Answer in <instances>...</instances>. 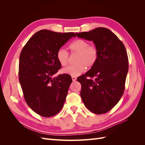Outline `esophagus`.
<instances>
[{
  "label": "esophagus",
  "instance_id": "obj_1",
  "mask_svg": "<svg viewBox=\"0 0 145 145\" xmlns=\"http://www.w3.org/2000/svg\"><path fill=\"white\" fill-rule=\"evenodd\" d=\"M71 77H72V81H73V82L76 81V80H77V77H75V76H72Z\"/></svg>",
  "mask_w": 145,
  "mask_h": 145
}]
</instances>
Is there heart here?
<instances>
[{"label": "heart", "mask_w": 145, "mask_h": 145, "mask_svg": "<svg viewBox=\"0 0 145 145\" xmlns=\"http://www.w3.org/2000/svg\"><path fill=\"white\" fill-rule=\"evenodd\" d=\"M71 53H77L76 64L69 66L62 69V72L72 76H79L85 71L86 67L92 68L97 63L99 59V51L95 45H89V42L83 39H76L69 46ZM56 57L59 63L62 66L67 65L69 54L64 48H60L57 51Z\"/></svg>", "instance_id": "b5f03b06"}]
</instances>
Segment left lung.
<instances>
[{"label": "left lung", "mask_w": 145, "mask_h": 145, "mask_svg": "<svg viewBox=\"0 0 145 145\" xmlns=\"http://www.w3.org/2000/svg\"><path fill=\"white\" fill-rule=\"evenodd\" d=\"M76 35L93 41L99 51L97 63L77 78L82 85L81 98L92 112L106 113L116 106L124 93L129 68L126 48L116 35L106 28L99 27ZM87 76L91 78L88 80Z\"/></svg>", "instance_id": "left-lung-1"}]
</instances>
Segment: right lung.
<instances>
[{
	"instance_id": "right-lung-1",
	"label": "right lung",
	"mask_w": 145,
	"mask_h": 145,
	"mask_svg": "<svg viewBox=\"0 0 145 145\" xmlns=\"http://www.w3.org/2000/svg\"><path fill=\"white\" fill-rule=\"evenodd\" d=\"M74 36V33L40 30L29 39L20 52L19 78L24 99L41 116H53L63 106L72 80L67 74L53 77L62 67L56 54Z\"/></svg>"
}]
</instances>
